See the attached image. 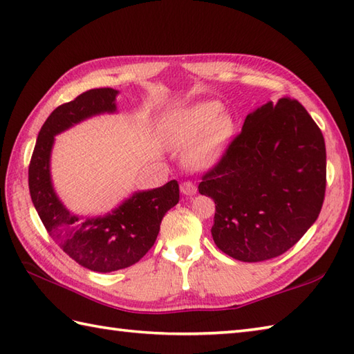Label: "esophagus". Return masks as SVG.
<instances>
[{"instance_id": "34e87169", "label": "esophagus", "mask_w": 354, "mask_h": 354, "mask_svg": "<svg viewBox=\"0 0 354 354\" xmlns=\"http://www.w3.org/2000/svg\"><path fill=\"white\" fill-rule=\"evenodd\" d=\"M196 192H198V189L193 183H190V181L181 183V193L185 194V196H193V194H196Z\"/></svg>"}]
</instances>
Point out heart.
<instances>
[{
    "mask_svg": "<svg viewBox=\"0 0 354 354\" xmlns=\"http://www.w3.org/2000/svg\"><path fill=\"white\" fill-rule=\"evenodd\" d=\"M234 126L221 102L204 100L173 112L162 126V141L170 149H185L184 161L190 167L208 169L221 161Z\"/></svg>",
    "mask_w": 354,
    "mask_h": 354,
    "instance_id": "b5f03b06",
    "label": "heart"
}]
</instances>
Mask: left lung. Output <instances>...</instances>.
<instances>
[{
  "label": "left lung",
  "instance_id": "left-lung-1",
  "mask_svg": "<svg viewBox=\"0 0 354 354\" xmlns=\"http://www.w3.org/2000/svg\"><path fill=\"white\" fill-rule=\"evenodd\" d=\"M216 204L212 236L240 261L278 257L318 219L326 194V142L297 100L252 111L227 152L202 176Z\"/></svg>",
  "mask_w": 354,
  "mask_h": 354
}]
</instances>
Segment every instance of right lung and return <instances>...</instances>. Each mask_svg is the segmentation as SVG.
<instances>
[{"mask_svg": "<svg viewBox=\"0 0 354 354\" xmlns=\"http://www.w3.org/2000/svg\"><path fill=\"white\" fill-rule=\"evenodd\" d=\"M112 88L80 94L51 112L41 127L28 167L32 202L45 230L65 254L94 272H112L135 265L153 246L164 214L179 201L178 181L153 190L135 192L111 213L97 217L73 214L51 183L50 158L55 137L99 114L117 112Z\"/></svg>", "mask_w": 354, "mask_h": 354, "instance_id": "right-lung-1", "label": "right lung"}]
</instances>
